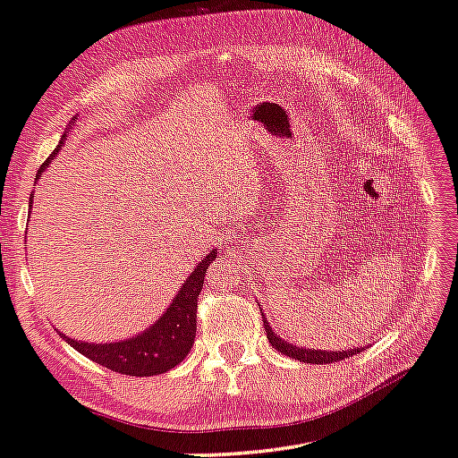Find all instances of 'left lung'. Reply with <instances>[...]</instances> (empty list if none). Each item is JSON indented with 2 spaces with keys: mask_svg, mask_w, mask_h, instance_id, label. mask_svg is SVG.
<instances>
[{
  "mask_svg": "<svg viewBox=\"0 0 458 458\" xmlns=\"http://www.w3.org/2000/svg\"><path fill=\"white\" fill-rule=\"evenodd\" d=\"M262 322H264V328H266V338L270 340V344L276 348L278 352L290 356V359L294 360H301L306 364H328V362H338V360H344L348 356L352 354H359L362 352L364 348H352V351H314V348H302V346H296V344H290L286 343L284 338H280L276 332L270 328L268 320H266V316L262 314Z\"/></svg>",
  "mask_w": 458,
  "mask_h": 458,
  "instance_id": "1",
  "label": "left lung"
}]
</instances>
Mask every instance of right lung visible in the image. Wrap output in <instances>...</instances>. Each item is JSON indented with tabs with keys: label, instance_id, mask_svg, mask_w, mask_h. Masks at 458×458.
Listing matches in <instances>:
<instances>
[{
	"label": "right lung",
	"instance_id": "right-lung-1",
	"mask_svg": "<svg viewBox=\"0 0 458 458\" xmlns=\"http://www.w3.org/2000/svg\"><path fill=\"white\" fill-rule=\"evenodd\" d=\"M65 138V134H64ZM62 144V142H60ZM60 152L57 146L47 160L41 164V168L36 174V180L44 174V170L52 164L54 157ZM31 210V200H30ZM216 258V250L208 254L204 260L196 266L192 274L186 278L184 284L174 296L172 304L168 306L156 324L140 332L138 336H131L120 343H106V344H91L84 340H73L64 336L65 343L76 348L80 354L88 356L102 367L114 372L128 374V377H156L170 370L186 359L188 352L192 351L196 338V312H198V296L202 293L204 276L208 266Z\"/></svg>",
	"mask_w": 458,
	"mask_h": 458
}]
</instances>
